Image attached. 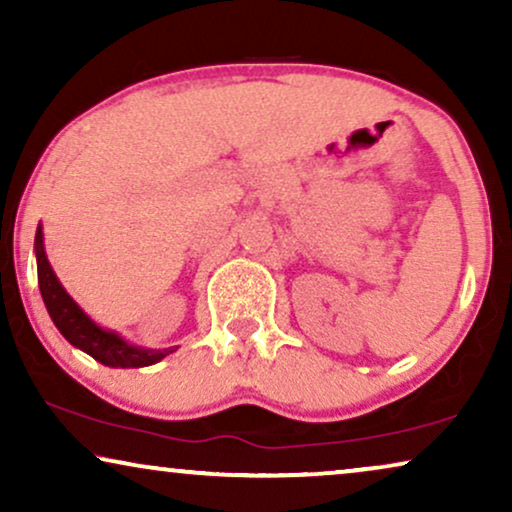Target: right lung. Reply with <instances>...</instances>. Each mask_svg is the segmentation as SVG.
I'll use <instances>...</instances> for the list:
<instances>
[{
    "label": "right lung",
    "instance_id": "add662e5",
    "mask_svg": "<svg viewBox=\"0 0 512 512\" xmlns=\"http://www.w3.org/2000/svg\"><path fill=\"white\" fill-rule=\"evenodd\" d=\"M34 254H37V275H39V289L41 298H44L46 310L51 314L53 324L58 331L65 335L67 342L79 347L81 352L93 356L102 366L109 368H144L153 366L167 354L174 352V347L167 349H149L132 345L125 338H121L116 331L102 328L81 310V305L69 296L65 286L60 284L58 275H55L51 263H48L46 249H44V230L41 223L34 235Z\"/></svg>",
    "mask_w": 512,
    "mask_h": 512
}]
</instances>
